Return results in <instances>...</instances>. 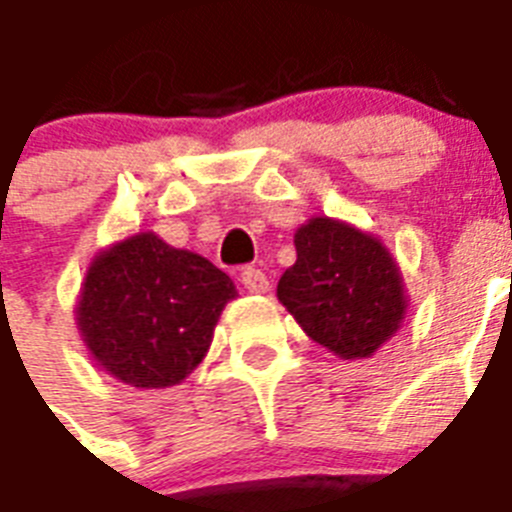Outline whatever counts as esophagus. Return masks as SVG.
I'll return each instance as SVG.
<instances>
[{"instance_id":"obj_1","label":"esophagus","mask_w":512,"mask_h":512,"mask_svg":"<svg viewBox=\"0 0 512 512\" xmlns=\"http://www.w3.org/2000/svg\"><path fill=\"white\" fill-rule=\"evenodd\" d=\"M242 284L249 294H265L270 289V281L260 268H244Z\"/></svg>"}]
</instances>
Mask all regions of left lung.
Listing matches in <instances>:
<instances>
[{"mask_svg":"<svg viewBox=\"0 0 512 512\" xmlns=\"http://www.w3.org/2000/svg\"><path fill=\"white\" fill-rule=\"evenodd\" d=\"M294 247L297 263L284 270L276 297L313 342L360 360L400 331L410 299L378 236L318 215L297 228Z\"/></svg>","mask_w":512,"mask_h":512,"instance_id":"obj_1","label":"left lung"}]
</instances>
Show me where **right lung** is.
Returning <instances> with one entry per match:
<instances>
[{
    "instance_id": "obj_1",
    "label": "right lung",
    "mask_w": 512,
    "mask_h": 512,
    "mask_svg": "<svg viewBox=\"0 0 512 512\" xmlns=\"http://www.w3.org/2000/svg\"><path fill=\"white\" fill-rule=\"evenodd\" d=\"M234 297V281L207 257L141 231L94 255L73 313L102 371L136 389H165L205 360Z\"/></svg>"
}]
</instances>
